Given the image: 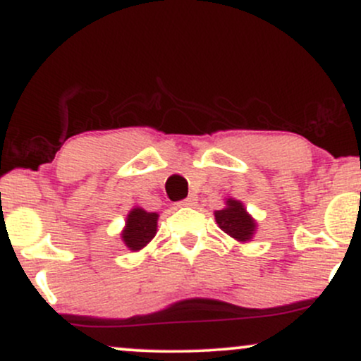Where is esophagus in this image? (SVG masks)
Returning <instances> with one entry per match:
<instances>
[{"mask_svg":"<svg viewBox=\"0 0 361 361\" xmlns=\"http://www.w3.org/2000/svg\"><path fill=\"white\" fill-rule=\"evenodd\" d=\"M197 205V197L195 195H190L188 198H185V200H181L178 207H195Z\"/></svg>","mask_w":361,"mask_h":361,"instance_id":"esophagus-1","label":"esophagus"}]
</instances>
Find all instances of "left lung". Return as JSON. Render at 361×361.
Returning <instances> with one entry per match:
<instances>
[{
  "label": "left lung",
  "mask_w": 361,
  "mask_h": 361,
  "mask_svg": "<svg viewBox=\"0 0 361 361\" xmlns=\"http://www.w3.org/2000/svg\"><path fill=\"white\" fill-rule=\"evenodd\" d=\"M215 222L231 238L239 243H250L255 238L258 224L247 212L241 200L229 197L226 198V207L214 212Z\"/></svg>",
  "instance_id": "left-lung-1"
}]
</instances>
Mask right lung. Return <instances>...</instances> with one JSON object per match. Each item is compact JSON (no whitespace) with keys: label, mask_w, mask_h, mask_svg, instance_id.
I'll list each match as a JSON object with an SVG mask.
<instances>
[{"label":"right lung","mask_w":361,"mask_h":361,"mask_svg":"<svg viewBox=\"0 0 361 361\" xmlns=\"http://www.w3.org/2000/svg\"><path fill=\"white\" fill-rule=\"evenodd\" d=\"M157 212H147V210L134 207L127 214L126 226H123L120 239L132 252H137L146 247L152 241L157 233Z\"/></svg>","instance_id":"add662e5"}]
</instances>
